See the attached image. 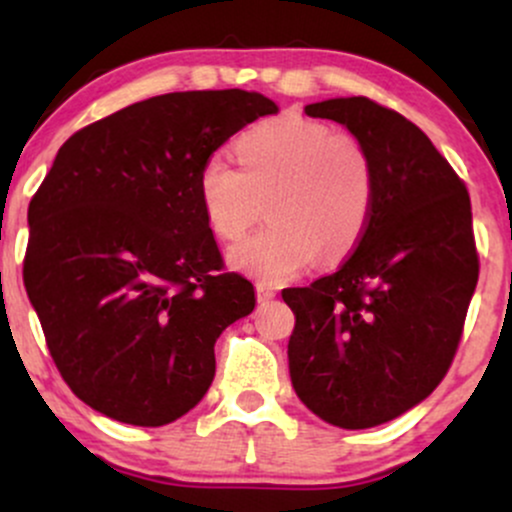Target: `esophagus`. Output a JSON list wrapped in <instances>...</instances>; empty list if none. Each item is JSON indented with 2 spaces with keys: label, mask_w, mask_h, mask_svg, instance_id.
Wrapping results in <instances>:
<instances>
[{
  "label": "esophagus",
  "mask_w": 512,
  "mask_h": 512,
  "mask_svg": "<svg viewBox=\"0 0 512 512\" xmlns=\"http://www.w3.org/2000/svg\"><path fill=\"white\" fill-rule=\"evenodd\" d=\"M257 301L260 303H269V301H274L276 298V291L272 289V286H264V284H257Z\"/></svg>",
  "instance_id": "34e87169"
}]
</instances>
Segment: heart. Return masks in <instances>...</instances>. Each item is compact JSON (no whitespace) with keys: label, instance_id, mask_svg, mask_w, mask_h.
Returning <instances> with one entry per match:
<instances>
[{"label":"heart","instance_id":"1","mask_svg":"<svg viewBox=\"0 0 512 512\" xmlns=\"http://www.w3.org/2000/svg\"><path fill=\"white\" fill-rule=\"evenodd\" d=\"M240 166L211 156L197 178L204 219L221 240H238L269 199L272 226L228 250V264L262 284H284L315 255L337 260L366 228L373 168L363 144L301 115H281L245 132Z\"/></svg>","mask_w":512,"mask_h":512}]
</instances>
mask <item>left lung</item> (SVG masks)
Here are the masks:
<instances>
[{"label": "left lung", "mask_w": 512, "mask_h": 512, "mask_svg": "<svg viewBox=\"0 0 512 512\" xmlns=\"http://www.w3.org/2000/svg\"><path fill=\"white\" fill-rule=\"evenodd\" d=\"M363 144L373 207L337 272L281 296L296 315L289 373L327 424L373 428L436 390L479 279L464 182L414 122L363 96L305 105Z\"/></svg>", "instance_id": "1"}]
</instances>
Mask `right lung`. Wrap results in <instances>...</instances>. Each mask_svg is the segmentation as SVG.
<instances>
[{
    "mask_svg": "<svg viewBox=\"0 0 512 512\" xmlns=\"http://www.w3.org/2000/svg\"><path fill=\"white\" fill-rule=\"evenodd\" d=\"M257 91L154 96L93 122L57 151L28 207L23 284L64 383L132 426H166L207 395L214 344L255 289L204 219V161L257 117Z\"/></svg>",
    "mask_w": 512,
    "mask_h": 512,
    "instance_id": "1",
    "label": "right lung"
}]
</instances>
